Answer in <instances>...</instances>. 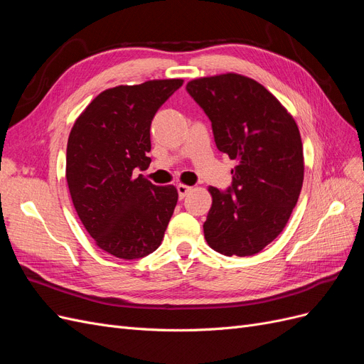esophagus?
Here are the masks:
<instances>
[{"label":"esophagus","mask_w":364,"mask_h":364,"mask_svg":"<svg viewBox=\"0 0 364 364\" xmlns=\"http://www.w3.org/2000/svg\"><path fill=\"white\" fill-rule=\"evenodd\" d=\"M193 188L191 186H188V185H183V183H179L178 185V193H179V199H183V197L188 194L190 191H191Z\"/></svg>","instance_id":"obj_1"}]
</instances>
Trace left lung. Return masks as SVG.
Segmentation results:
<instances>
[{
	"instance_id": "1",
	"label": "left lung",
	"mask_w": 364,
	"mask_h": 364,
	"mask_svg": "<svg viewBox=\"0 0 364 364\" xmlns=\"http://www.w3.org/2000/svg\"><path fill=\"white\" fill-rule=\"evenodd\" d=\"M211 119L217 149L237 161L232 186H209L206 243L228 257H250L287 225L304 182L299 129L277 97L250 77L226 73L186 83Z\"/></svg>"
}]
</instances>
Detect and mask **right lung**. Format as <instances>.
Masks as SVG:
<instances>
[{
    "mask_svg": "<svg viewBox=\"0 0 364 364\" xmlns=\"http://www.w3.org/2000/svg\"><path fill=\"white\" fill-rule=\"evenodd\" d=\"M182 79L119 85L98 94L75 119L67 146L73 205L95 245L121 259L155 252L164 238L178 190L153 185L134 170L151 159L150 124Z\"/></svg>",
    "mask_w": 364,
    "mask_h": 364,
    "instance_id": "obj_1",
    "label": "right lung"
}]
</instances>
